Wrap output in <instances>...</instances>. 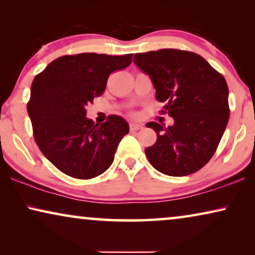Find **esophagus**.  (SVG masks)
Segmentation results:
<instances>
[{"instance_id": "esophagus-1", "label": "esophagus", "mask_w": 255, "mask_h": 255, "mask_svg": "<svg viewBox=\"0 0 255 255\" xmlns=\"http://www.w3.org/2000/svg\"><path fill=\"white\" fill-rule=\"evenodd\" d=\"M140 128H142V125L139 124V123H130V130L131 131H138L140 130Z\"/></svg>"}]
</instances>
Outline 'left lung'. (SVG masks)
Segmentation results:
<instances>
[{"label":"left lung","instance_id":"1","mask_svg":"<svg viewBox=\"0 0 255 255\" xmlns=\"http://www.w3.org/2000/svg\"><path fill=\"white\" fill-rule=\"evenodd\" d=\"M133 62L151 78L156 100L166 103L161 113L174 120L168 128L146 124L158 137L145 148L149 163L169 176L197 172L215 154L229 122L224 76L201 55L174 48L137 53Z\"/></svg>","mask_w":255,"mask_h":255}]
</instances>
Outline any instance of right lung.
Listing matches in <instances>:
<instances>
[{
    "label": "right lung",
    "mask_w": 255,
    "mask_h": 255,
    "mask_svg": "<svg viewBox=\"0 0 255 255\" xmlns=\"http://www.w3.org/2000/svg\"><path fill=\"white\" fill-rule=\"evenodd\" d=\"M132 54L81 53L55 59L34 76L27 114L41 153L59 170L75 179H93L114 161L128 133V122L111 115L95 124L86 108L106 90L108 78L131 64Z\"/></svg>",
    "instance_id": "obj_1"
}]
</instances>
